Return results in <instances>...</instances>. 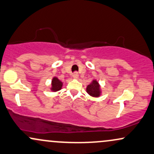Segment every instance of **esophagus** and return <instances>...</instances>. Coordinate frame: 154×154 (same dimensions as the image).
Here are the masks:
<instances>
[{"instance_id":"esophagus-1","label":"esophagus","mask_w":154,"mask_h":154,"mask_svg":"<svg viewBox=\"0 0 154 154\" xmlns=\"http://www.w3.org/2000/svg\"><path fill=\"white\" fill-rule=\"evenodd\" d=\"M72 77H73L74 79H78L79 75H78V73H77V72H74L73 75H72Z\"/></svg>"}]
</instances>
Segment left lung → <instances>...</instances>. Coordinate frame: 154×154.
<instances>
[{"label":"left lung","instance_id":"left-lung-1","mask_svg":"<svg viewBox=\"0 0 154 154\" xmlns=\"http://www.w3.org/2000/svg\"><path fill=\"white\" fill-rule=\"evenodd\" d=\"M86 91L88 94L93 97H98L100 94V85L96 80H93L91 84L88 85Z\"/></svg>","mask_w":154,"mask_h":154}]
</instances>
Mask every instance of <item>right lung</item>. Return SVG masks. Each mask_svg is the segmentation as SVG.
Segmentation results:
<instances>
[{"label": "right lung", "instance_id": "1", "mask_svg": "<svg viewBox=\"0 0 154 154\" xmlns=\"http://www.w3.org/2000/svg\"><path fill=\"white\" fill-rule=\"evenodd\" d=\"M61 87H62V82L59 79L56 78V77H54L52 80V88H51V90L53 91H58L61 89Z\"/></svg>", "mask_w": 154, "mask_h": 154}]
</instances>
